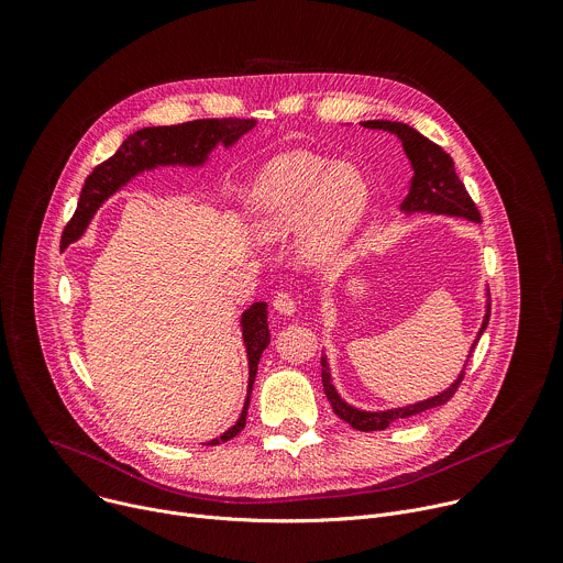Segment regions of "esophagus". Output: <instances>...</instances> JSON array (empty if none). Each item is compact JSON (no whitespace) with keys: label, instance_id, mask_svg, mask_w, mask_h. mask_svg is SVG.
<instances>
[{"label":"esophagus","instance_id":"obj_1","mask_svg":"<svg viewBox=\"0 0 563 563\" xmlns=\"http://www.w3.org/2000/svg\"><path fill=\"white\" fill-rule=\"evenodd\" d=\"M273 308L279 312V314H295L297 312V301L292 299V295L288 292H277V297L273 299Z\"/></svg>","mask_w":563,"mask_h":563}]
</instances>
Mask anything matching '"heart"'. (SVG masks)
<instances>
[{
	"label": "heart",
	"mask_w": 563,
	"mask_h": 563,
	"mask_svg": "<svg viewBox=\"0 0 563 563\" xmlns=\"http://www.w3.org/2000/svg\"><path fill=\"white\" fill-rule=\"evenodd\" d=\"M368 195L355 166L288 153L255 175L244 208L262 240H282L295 231L297 257L308 266H325L360 229Z\"/></svg>",
	"instance_id": "b5f03b06"
}]
</instances>
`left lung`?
<instances>
[{
	"label": "left lung",
	"mask_w": 563,
	"mask_h": 563,
	"mask_svg": "<svg viewBox=\"0 0 563 563\" xmlns=\"http://www.w3.org/2000/svg\"><path fill=\"white\" fill-rule=\"evenodd\" d=\"M362 126L397 135V140L404 146L406 157L410 159V168H412L415 175L410 179V190H408L406 199L401 201V212H406V214H415V212L448 214V217H462V219H468V221H475V223L482 221L475 201L471 199L466 186L462 184V179L455 170L453 157L448 155L441 146H437L434 142L423 137L419 131H415L412 126L401 124V122L371 120V122H362ZM488 319H490V292L486 290L484 321H482V328H479L475 342L471 346L468 360H471V355H473V351L479 342V336L484 334V330L488 325ZM468 360H466V364H468ZM466 364L460 371L457 379L445 390H441V393H437L428 399H421L417 404L388 408V410H362V408H355L353 404H349L346 399H342V395L336 393V388L332 384V375H330V366H328L325 355H321V382H323V393H325L334 415L344 419L346 423H351L355 430L371 432V430H384L397 419H406V417L426 412L430 408L443 406L460 388V384L464 379Z\"/></svg>",
	"instance_id": "1"
}]
</instances>
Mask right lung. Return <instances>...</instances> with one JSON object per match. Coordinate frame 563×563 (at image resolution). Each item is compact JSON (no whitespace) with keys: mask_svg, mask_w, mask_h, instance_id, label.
I'll return each mask as SVG.
<instances>
[{"mask_svg":"<svg viewBox=\"0 0 563 563\" xmlns=\"http://www.w3.org/2000/svg\"><path fill=\"white\" fill-rule=\"evenodd\" d=\"M255 126H257L255 120H235V118L195 120L177 126H151L129 135L115 155L101 162L86 177L77 210L62 233V249L77 242L86 233L90 219L101 208V203L118 190H122L133 177L146 170H155L159 166H190V168L203 166L217 146L231 148L242 135H246ZM266 306H268L266 301H255L251 308L242 312L240 325H242V340L249 357L246 401L240 419L227 432L210 439L208 445H217L221 441L238 437L246 426L257 366H260L262 353L271 344Z\"/></svg>","mask_w":563,"mask_h":563,"instance_id":"obj_1","label":"right lung"}]
</instances>
